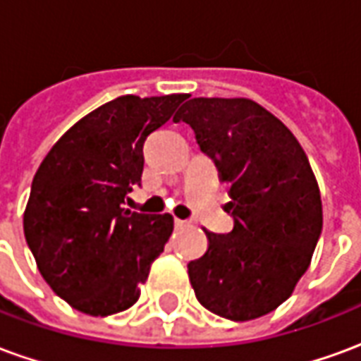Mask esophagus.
I'll use <instances>...</instances> for the list:
<instances>
[{"label": "esophagus", "mask_w": 361, "mask_h": 361, "mask_svg": "<svg viewBox=\"0 0 361 361\" xmlns=\"http://www.w3.org/2000/svg\"><path fill=\"white\" fill-rule=\"evenodd\" d=\"M173 224H176V226H178V228H181V226H188L189 222H188V220H181V219H176V220H173Z\"/></svg>", "instance_id": "34e87169"}]
</instances>
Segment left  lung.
Returning <instances> with one entry per match:
<instances>
[{"label": "left lung", "mask_w": 361, "mask_h": 361, "mask_svg": "<svg viewBox=\"0 0 361 361\" xmlns=\"http://www.w3.org/2000/svg\"><path fill=\"white\" fill-rule=\"evenodd\" d=\"M195 131L230 185V234L207 232L188 265L199 303L230 321L267 315L286 302L313 257L323 204L315 173L292 131L250 98H191L173 116Z\"/></svg>", "instance_id": "8db88e82"}]
</instances>
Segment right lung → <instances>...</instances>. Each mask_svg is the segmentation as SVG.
<instances>
[{
    "label": "right lung",
    "mask_w": 361,
    "mask_h": 361,
    "mask_svg": "<svg viewBox=\"0 0 361 361\" xmlns=\"http://www.w3.org/2000/svg\"><path fill=\"white\" fill-rule=\"evenodd\" d=\"M188 94H126L79 119L36 170L23 228L42 279L73 310L106 317L141 295L172 235V214L123 209L142 145Z\"/></svg>",
    "instance_id": "1"
}]
</instances>
